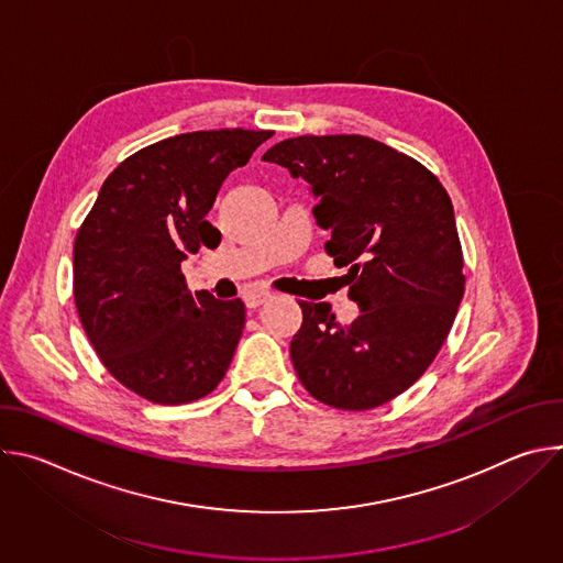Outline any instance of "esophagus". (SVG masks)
<instances>
[{
	"mask_svg": "<svg viewBox=\"0 0 563 563\" xmlns=\"http://www.w3.org/2000/svg\"><path fill=\"white\" fill-rule=\"evenodd\" d=\"M274 296L269 294V291H250V294H245V305L250 307V309H256V307H261V305H265L267 300H272Z\"/></svg>",
	"mask_w": 563,
	"mask_h": 563,
	"instance_id": "obj_1",
	"label": "esophagus"
}]
</instances>
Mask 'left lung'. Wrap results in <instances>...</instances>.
Returning a JSON list of instances; mask_svg holds the SVG:
<instances>
[{"mask_svg":"<svg viewBox=\"0 0 563 563\" xmlns=\"http://www.w3.org/2000/svg\"><path fill=\"white\" fill-rule=\"evenodd\" d=\"M263 159L309 183L325 252L347 267L361 313L341 325L328 302L298 300L291 363L330 408H378L417 383L445 343L465 289L448 191L415 157L365 135H298Z\"/></svg>","mask_w":563,"mask_h":563,"instance_id":"left-lung-1","label":"left lung"}]
</instances>
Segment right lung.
<instances>
[{
  "instance_id": "add662e5",
  "label": "right lung",
  "mask_w": 563,
  "mask_h": 563,
  "mask_svg": "<svg viewBox=\"0 0 563 563\" xmlns=\"http://www.w3.org/2000/svg\"><path fill=\"white\" fill-rule=\"evenodd\" d=\"M274 131L218 129L148 144L104 180L73 245V296L113 378L159 406L213 391L245 328V302L189 291L187 254L216 250L207 213L222 180Z\"/></svg>"
}]
</instances>
